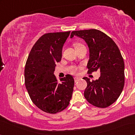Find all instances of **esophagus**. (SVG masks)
<instances>
[{
    "mask_svg": "<svg viewBox=\"0 0 135 135\" xmlns=\"http://www.w3.org/2000/svg\"><path fill=\"white\" fill-rule=\"evenodd\" d=\"M79 80H80V79L78 78V77H74V81H75V82H78V81H79Z\"/></svg>",
    "mask_w": 135,
    "mask_h": 135,
    "instance_id": "34e87169",
    "label": "esophagus"
}]
</instances>
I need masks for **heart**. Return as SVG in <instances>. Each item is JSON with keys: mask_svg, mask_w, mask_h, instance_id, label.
<instances>
[{"mask_svg": "<svg viewBox=\"0 0 135 135\" xmlns=\"http://www.w3.org/2000/svg\"><path fill=\"white\" fill-rule=\"evenodd\" d=\"M74 45L75 49H77V48L79 47H80V46L82 45H81V44H75ZM78 71H79V68H77V67H73V68H72V69H71V71L73 73H77V72H78Z\"/></svg>", "mask_w": 135, "mask_h": 135, "instance_id": "1", "label": "heart"}]
</instances>
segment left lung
<instances>
[{
	"instance_id": "left-lung-1",
	"label": "left lung",
	"mask_w": 135,
	"mask_h": 135,
	"mask_svg": "<svg viewBox=\"0 0 135 135\" xmlns=\"http://www.w3.org/2000/svg\"><path fill=\"white\" fill-rule=\"evenodd\" d=\"M85 40L89 49L88 73L100 71V77L91 82L85 77L87 86L84 97L93 106L107 108L115 102L122 91L125 81V64L119 48L114 40L97 29L73 31Z\"/></svg>"
}]
</instances>
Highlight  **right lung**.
I'll return each instance as SVG.
<instances>
[{"label":"right lung","mask_w":135,"mask_h":135,"mask_svg":"<svg viewBox=\"0 0 135 135\" xmlns=\"http://www.w3.org/2000/svg\"><path fill=\"white\" fill-rule=\"evenodd\" d=\"M71 31L47 33L36 42L27 58L25 69L26 88L31 100L43 111L56 114L67 108L74 85L68 74L58 82L54 75L56 62Z\"/></svg>","instance_id":"right-lung-1"}]
</instances>
